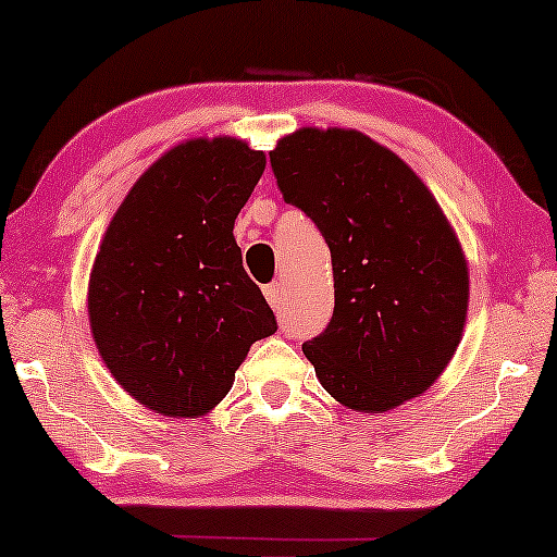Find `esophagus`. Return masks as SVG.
Wrapping results in <instances>:
<instances>
[{
	"label": "esophagus",
	"mask_w": 557,
	"mask_h": 557,
	"mask_svg": "<svg viewBox=\"0 0 557 557\" xmlns=\"http://www.w3.org/2000/svg\"><path fill=\"white\" fill-rule=\"evenodd\" d=\"M263 294H265V301H269L273 309H278L281 301H284V284H281V281H276V284H269L263 288Z\"/></svg>",
	"instance_id": "esophagus-1"
}]
</instances>
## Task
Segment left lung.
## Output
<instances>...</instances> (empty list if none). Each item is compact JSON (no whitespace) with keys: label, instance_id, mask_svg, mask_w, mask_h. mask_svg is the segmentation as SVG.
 Instances as JSON below:
<instances>
[{"label":"left lung","instance_id":"left-lung-1","mask_svg":"<svg viewBox=\"0 0 557 557\" xmlns=\"http://www.w3.org/2000/svg\"><path fill=\"white\" fill-rule=\"evenodd\" d=\"M271 166L332 253V322L301 347L319 383L357 413L418 398L451 362L469 309L467 258L436 197L355 128H299Z\"/></svg>","mask_w":557,"mask_h":557}]
</instances>
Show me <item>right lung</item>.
<instances>
[{
	"label": "right lung",
	"mask_w": 557,
	"mask_h": 557,
	"mask_svg": "<svg viewBox=\"0 0 557 557\" xmlns=\"http://www.w3.org/2000/svg\"><path fill=\"white\" fill-rule=\"evenodd\" d=\"M265 170L243 139L164 151L113 212L88 281L98 355L144 408L210 413L276 317L248 278L233 225Z\"/></svg>",
	"instance_id": "1"
}]
</instances>
